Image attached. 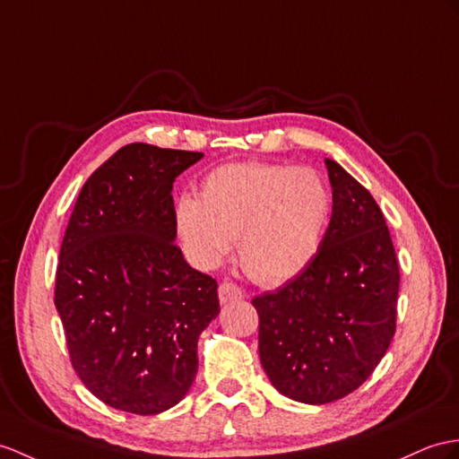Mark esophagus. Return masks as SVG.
Listing matches in <instances>:
<instances>
[{
    "label": "esophagus",
    "instance_id": "esophagus-1",
    "mask_svg": "<svg viewBox=\"0 0 459 459\" xmlns=\"http://www.w3.org/2000/svg\"><path fill=\"white\" fill-rule=\"evenodd\" d=\"M218 298L221 304H230V301H238L243 298L241 288L233 282H221L218 288Z\"/></svg>",
    "mask_w": 459,
    "mask_h": 459
}]
</instances>
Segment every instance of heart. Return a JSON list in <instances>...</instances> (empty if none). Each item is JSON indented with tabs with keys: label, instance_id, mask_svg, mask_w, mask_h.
I'll use <instances>...</instances> for the list:
<instances>
[{
	"label": "heart",
	"instance_id": "b5f03b06",
	"mask_svg": "<svg viewBox=\"0 0 459 459\" xmlns=\"http://www.w3.org/2000/svg\"><path fill=\"white\" fill-rule=\"evenodd\" d=\"M333 196L307 167L245 161L212 171L200 200L178 204V228L195 259L216 266L239 239V261L256 282L274 286L316 259Z\"/></svg>",
	"mask_w": 459,
	"mask_h": 459
}]
</instances>
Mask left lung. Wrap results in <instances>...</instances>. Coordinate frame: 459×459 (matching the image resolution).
Segmentation results:
<instances>
[{
  "mask_svg": "<svg viewBox=\"0 0 459 459\" xmlns=\"http://www.w3.org/2000/svg\"><path fill=\"white\" fill-rule=\"evenodd\" d=\"M333 214L304 271L253 298L259 354L282 395L325 405L359 389L395 334L399 264L374 196L325 160Z\"/></svg>",
  "mask_w": 459,
  "mask_h": 459,
  "instance_id": "8db88e82",
  "label": "left lung"
}]
</instances>
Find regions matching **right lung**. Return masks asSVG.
<instances>
[{"instance_id":"add662e5","label":"right lung","mask_w":459,"mask_h":459,"mask_svg":"<svg viewBox=\"0 0 459 459\" xmlns=\"http://www.w3.org/2000/svg\"><path fill=\"white\" fill-rule=\"evenodd\" d=\"M200 152L128 143L87 178L65 228L54 304L75 374L118 411L158 415L191 389L218 284L175 245L173 183Z\"/></svg>"}]
</instances>
